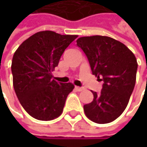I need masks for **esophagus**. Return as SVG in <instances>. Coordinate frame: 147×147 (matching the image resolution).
<instances>
[{"label": "esophagus", "mask_w": 147, "mask_h": 147, "mask_svg": "<svg viewBox=\"0 0 147 147\" xmlns=\"http://www.w3.org/2000/svg\"><path fill=\"white\" fill-rule=\"evenodd\" d=\"M75 88H76L77 91H79V92H80V91H82V90L84 89L83 88H80V87H77V86H76V87H75Z\"/></svg>", "instance_id": "1"}]
</instances>
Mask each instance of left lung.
<instances>
[{
    "instance_id": "1",
    "label": "left lung",
    "mask_w": 147,
    "mask_h": 147,
    "mask_svg": "<svg viewBox=\"0 0 147 147\" xmlns=\"http://www.w3.org/2000/svg\"><path fill=\"white\" fill-rule=\"evenodd\" d=\"M76 45L88 57L93 75L104 82L100 93L92 91L93 101L84 105L85 115L96 123H111L129 101L136 81V58L123 43L109 36L80 37Z\"/></svg>"
}]
</instances>
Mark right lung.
<instances>
[{
    "label": "right lung",
    "instance_id": "add662e5",
    "mask_svg": "<svg viewBox=\"0 0 147 147\" xmlns=\"http://www.w3.org/2000/svg\"><path fill=\"white\" fill-rule=\"evenodd\" d=\"M76 37L51 30L40 31L26 39L14 53L11 66L14 91L21 105L32 117L50 121L63 112L74 85L57 82L52 78V71Z\"/></svg>",
    "mask_w": 147,
    "mask_h": 147
}]
</instances>
